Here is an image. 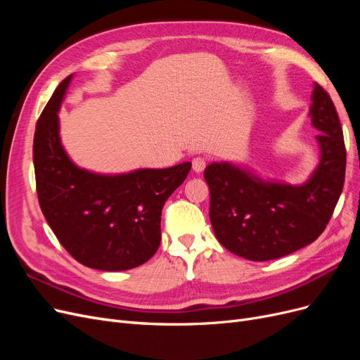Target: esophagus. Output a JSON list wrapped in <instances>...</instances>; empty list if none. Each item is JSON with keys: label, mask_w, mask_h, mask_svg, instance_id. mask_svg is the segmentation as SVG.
Instances as JSON below:
<instances>
[{"label": "esophagus", "mask_w": 360, "mask_h": 360, "mask_svg": "<svg viewBox=\"0 0 360 360\" xmlns=\"http://www.w3.org/2000/svg\"><path fill=\"white\" fill-rule=\"evenodd\" d=\"M205 165H207V162H205L204 158H195V159L192 160V169H193L195 172H198V174L204 171Z\"/></svg>", "instance_id": "esophagus-1"}]
</instances>
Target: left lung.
I'll return each mask as SVG.
<instances>
[{
	"mask_svg": "<svg viewBox=\"0 0 360 360\" xmlns=\"http://www.w3.org/2000/svg\"><path fill=\"white\" fill-rule=\"evenodd\" d=\"M309 115L320 162L299 186L266 181L230 162L210 163V222L217 240L250 261L288 255L312 243L329 224L345 177V146L330 96L314 84Z\"/></svg>",
	"mask_w": 360,
	"mask_h": 360,
	"instance_id": "1",
	"label": "left lung"
}]
</instances>
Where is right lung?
<instances>
[{
	"mask_svg": "<svg viewBox=\"0 0 360 360\" xmlns=\"http://www.w3.org/2000/svg\"><path fill=\"white\" fill-rule=\"evenodd\" d=\"M69 75L40 114L32 159L43 216L63 248L81 264L120 271L144 264L160 245L165 201L192 163L105 176L76 167L61 146L58 111Z\"/></svg>",
	"mask_w": 360,
	"mask_h": 360,
	"instance_id": "1",
	"label": "right lung"
}]
</instances>
